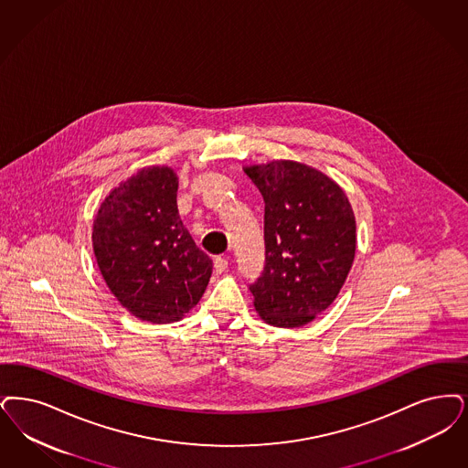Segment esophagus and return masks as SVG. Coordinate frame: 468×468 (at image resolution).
<instances>
[{
	"mask_svg": "<svg viewBox=\"0 0 468 468\" xmlns=\"http://www.w3.org/2000/svg\"><path fill=\"white\" fill-rule=\"evenodd\" d=\"M226 268H228V260H226L225 256H218V258L214 260V270H216V273H223V271H226Z\"/></svg>",
	"mask_w": 468,
	"mask_h": 468,
	"instance_id": "34e87169",
	"label": "esophagus"
}]
</instances>
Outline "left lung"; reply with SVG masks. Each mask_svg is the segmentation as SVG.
Wrapping results in <instances>:
<instances>
[{
	"label": "left lung",
	"mask_w": 468,
	"mask_h": 468,
	"mask_svg": "<svg viewBox=\"0 0 468 468\" xmlns=\"http://www.w3.org/2000/svg\"><path fill=\"white\" fill-rule=\"evenodd\" d=\"M264 200V268L249 289L260 317L301 327L336 300L356 258V216L333 179L300 162L245 167Z\"/></svg>",
	"instance_id": "left-lung-1"
}]
</instances>
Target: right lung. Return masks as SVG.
I'll use <instances>...</instances> for the list:
<instances>
[{"label":"right lung","instance_id":"1","mask_svg":"<svg viewBox=\"0 0 468 468\" xmlns=\"http://www.w3.org/2000/svg\"><path fill=\"white\" fill-rule=\"evenodd\" d=\"M177 185L170 167L143 168L114 187L95 216L102 279L123 308L151 324L185 317L212 275V260L181 221Z\"/></svg>","mask_w":468,"mask_h":468}]
</instances>
